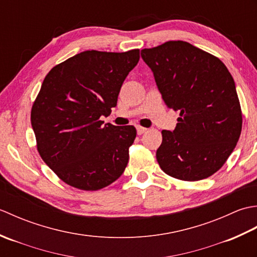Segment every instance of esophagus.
Listing matches in <instances>:
<instances>
[{
    "label": "esophagus",
    "mask_w": 257,
    "mask_h": 257,
    "mask_svg": "<svg viewBox=\"0 0 257 257\" xmlns=\"http://www.w3.org/2000/svg\"><path fill=\"white\" fill-rule=\"evenodd\" d=\"M147 128H145V127H140V125H137V133H138V135H143V134H145L146 132H147Z\"/></svg>",
    "instance_id": "esophagus-1"
}]
</instances>
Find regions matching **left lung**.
<instances>
[{
	"label": "left lung",
	"instance_id": "obj_1",
	"mask_svg": "<svg viewBox=\"0 0 257 257\" xmlns=\"http://www.w3.org/2000/svg\"><path fill=\"white\" fill-rule=\"evenodd\" d=\"M168 108L180 111L173 132L162 130L160 168L183 181L220 170L235 148L242 111L235 83L219 58L183 41L141 51Z\"/></svg>",
	"mask_w": 257,
	"mask_h": 257
}]
</instances>
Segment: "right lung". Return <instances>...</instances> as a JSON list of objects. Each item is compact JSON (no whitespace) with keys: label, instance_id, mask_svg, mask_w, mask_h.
I'll use <instances>...</instances> for the list:
<instances>
[{"label":"right lung","instance_id":"obj_1","mask_svg":"<svg viewBox=\"0 0 257 257\" xmlns=\"http://www.w3.org/2000/svg\"><path fill=\"white\" fill-rule=\"evenodd\" d=\"M139 50L85 51L46 75L33 103L37 150L65 183L100 190L121 176L134 144V125L103 124L123 80L139 62Z\"/></svg>","mask_w":257,"mask_h":257}]
</instances>
